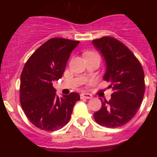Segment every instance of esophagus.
Listing matches in <instances>:
<instances>
[{
    "mask_svg": "<svg viewBox=\"0 0 157 157\" xmlns=\"http://www.w3.org/2000/svg\"><path fill=\"white\" fill-rule=\"evenodd\" d=\"M80 97H81V98H86V99H91L93 98V96L88 93H82V94H81Z\"/></svg>",
    "mask_w": 157,
    "mask_h": 157,
    "instance_id": "obj_1",
    "label": "esophagus"
}]
</instances>
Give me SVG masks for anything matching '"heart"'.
Returning a JSON list of instances; mask_svg holds the SVG:
<instances>
[{"label":"heart","instance_id":"obj_1","mask_svg":"<svg viewBox=\"0 0 157 157\" xmlns=\"http://www.w3.org/2000/svg\"><path fill=\"white\" fill-rule=\"evenodd\" d=\"M95 54H97V53H96V52H86V53L85 54V56H90V55H95Z\"/></svg>","mask_w":157,"mask_h":157}]
</instances>
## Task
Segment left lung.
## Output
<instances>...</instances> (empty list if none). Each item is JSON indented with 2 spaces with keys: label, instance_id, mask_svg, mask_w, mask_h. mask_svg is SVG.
I'll use <instances>...</instances> for the list:
<instances>
[{
  "label": "left lung",
  "instance_id": "left-lung-1",
  "mask_svg": "<svg viewBox=\"0 0 157 157\" xmlns=\"http://www.w3.org/2000/svg\"><path fill=\"white\" fill-rule=\"evenodd\" d=\"M92 42L105 58L104 79L110 82L109 87L113 90L109 101L101 99L102 106L94 114V120L104 127H122L134 118L143 100V68L134 53L114 37L105 36Z\"/></svg>",
  "mask_w": 157,
  "mask_h": 157
}]
</instances>
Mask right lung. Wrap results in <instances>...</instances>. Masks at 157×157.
<instances>
[{"label":"right lung","mask_w":157,"mask_h":157,"mask_svg":"<svg viewBox=\"0 0 157 157\" xmlns=\"http://www.w3.org/2000/svg\"><path fill=\"white\" fill-rule=\"evenodd\" d=\"M79 41L54 37L45 41L32 54L20 77L21 107L27 119L36 127L54 131L68 123L73 108L80 100L72 92L59 98L52 86L63 75L71 52Z\"/></svg>","instance_id":"add662e5"}]
</instances>
